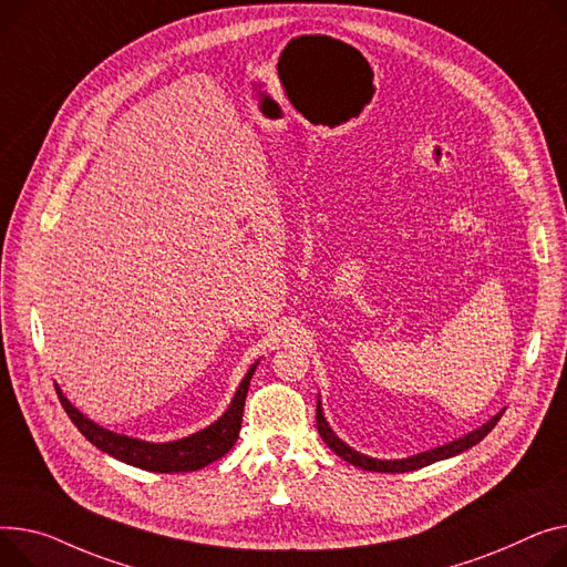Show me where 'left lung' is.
<instances>
[{"mask_svg":"<svg viewBox=\"0 0 567 567\" xmlns=\"http://www.w3.org/2000/svg\"><path fill=\"white\" fill-rule=\"evenodd\" d=\"M504 410H499L495 417H489L483 426L470 431L467 435L463 437H456L451 440L442 446H435V449H429V451H422V454H414V456H408V458H394V461H385V458H371V456H364L360 454V451H355L353 446H349L344 440H339L337 433L330 429L326 414H323V408H321V399H317V429H319V435L323 437V442L334 451V454L339 458H344L347 463L360 467V470H367V472H388V474H401V472H414V470H422L426 465H433L437 461H446V458H454L458 454H463V451L472 449L474 444H478L489 431L495 429V424L502 420Z\"/></svg>","mask_w":567,"mask_h":567,"instance_id":"1","label":"left lung"}]
</instances>
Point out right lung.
I'll use <instances>...</instances> for the list:
<instances>
[{
  "label": "right lung",
  "instance_id": "obj_1",
  "mask_svg": "<svg viewBox=\"0 0 567 567\" xmlns=\"http://www.w3.org/2000/svg\"><path fill=\"white\" fill-rule=\"evenodd\" d=\"M257 364H259V360L246 371L244 381L239 383L228 410H225L214 424H209L207 429H203L198 433L173 440V442H147V440H138L132 435L109 431V429L95 424L93 420H89L80 408H74L68 401V396L61 392L59 385H56V394H59L61 405L68 412V417L72 420V424L80 429V433L91 444H95L100 451H104V454L118 458L132 467L147 470V472H159V474L196 472V470H203L209 463L223 458L235 446L239 431H241L246 394H248L250 379H252Z\"/></svg>",
  "mask_w": 567,
  "mask_h": 567
}]
</instances>
